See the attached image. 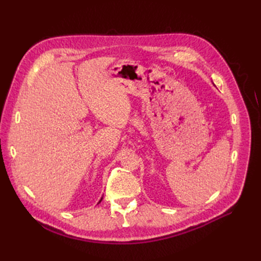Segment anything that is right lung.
I'll list each match as a JSON object with an SVG mask.
<instances>
[{"label": "right lung", "instance_id": "1", "mask_svg": "<svg viewBox=\"0 0 261 261\" xmlns=\"http://www.w3.org/2000/svg\"><path fill=\"white\" fill-rule=\"evenodd\" d=\"M101 200H102V198H101ZM101 200H100V201H101ZM100 201H99V202H100Z\"/></svg>", "mask_w": 261, "mask_h": 261}]
</instances>
